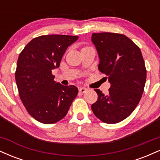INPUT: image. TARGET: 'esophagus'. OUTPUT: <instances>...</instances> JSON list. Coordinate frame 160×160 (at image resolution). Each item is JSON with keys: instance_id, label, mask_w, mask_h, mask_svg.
I'll list each match as a JSON object with an SVG mask.
<instances>
[{"instance_id": "1", "label": "esophagus", "mask_w": 160, "mask_h": 160, "mask_svg": "<svg viewBox=\"0 0 160 160\" xmlns=\"http://www.w3.org/2000/svg\"><path fill=\"white\" fill-rule=\"evenodd\" d=\"M87 90L88 89L86 87H80V89H79V92H80V93H85Z\"/></svg>"}]
</instances>
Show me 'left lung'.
Returning <instances> with one entry per match:
<instances>
[{
    "label": "left lung",
    "mask_w": 160,
    "mask_h": 160,
    "mask_svg": "<svg viewBox=\"0 0 160 160\" xmlns=\"http://www.w3.org/2000/svg\"><path fill=\"white\" fill-rule=\"evenodd\" d=\"M91 40L98 55V70L111 83L107 95L95 89L98 100L92 110L102 122L117 123L132 113L142 96L147 78L142 53L123 34L93 33Z\"/></svg>",
    "instance_id": "obj_1"
}]
</instances>
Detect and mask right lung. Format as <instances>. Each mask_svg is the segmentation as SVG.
I'll return each mask as SVG.
<instances>
[{"label":"right lung","instance_id":"obj_1","mask_svg":"<svg viewBox=\"0 0 160 160\" xmlns=\"http://www.w3.org/2000/svg\"><path fill=\"white\" fill-rule=\"evenodd\" d=\"M78 36L43 35L29 42L19 54L15 74L24 106L38 122L52 124L65 117L76 98L75 86H63L54 80L62 56Z\"/></svg>","mask_w":160,"mask_h":160}]
</instances>
